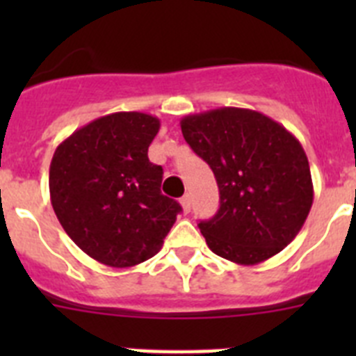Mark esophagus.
<instances>
[{
  "instance_id": "1",
  "label": "esophagus",
  "mask_w": 356,
  "mask_h": 356,
  "mask_svg": "<svg viewBox=\"0 0 356 356\" xmlns=\"http://www.w3.org/2000/svg\"><path fill=\"white\" fill-rule=\"evenodd\" d=\"M180 205H181V209H184L185 213L191 212V207H193V201H191V196H188V194H185V196L181 197V200H180Z\"/></svg>"
}]
</instances>
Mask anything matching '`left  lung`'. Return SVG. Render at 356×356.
Masks as SVG:
<instances>
[{"instance_id": "8db88e82", "label": "left lung", "mask_w": 356, "mask_h": 356, "mask_svg": "<svg viewBox=\"0 0 356 356\" xmlns=\"http://www.w3.org/2000/svg\"><path fill=\"white\" fill-rule=\"evenodd\" d=\"M180 127L219 187V210L197 225L210 250L229 262L254 266L291 244L314 201L300 140L271 118L237 106L185 115Z\"/></svg>"}]
</instances>
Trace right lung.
<instances>
[{"label": "right lung", "mask_w": 356, "mask_h": 356, "mask_svg": "<svg viewBox=\"0 0 356 356\" xmlns=\"http://www.w3.org/2000/svg\"><path fill=\"white\" fill-rule=\"evenodd\" d=\"M160 119L115 112L78 128L49 165V196L62 228L90 259L134 267L155 257L181 207L160 193L162 168L147 147Z\"/></svg>", "instance_id": "1"}]
</instances>
